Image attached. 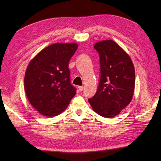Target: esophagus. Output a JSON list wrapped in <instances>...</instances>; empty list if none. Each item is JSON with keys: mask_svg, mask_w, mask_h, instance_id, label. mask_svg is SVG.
<instances>
[{"mask_svg": "<svg viewBox=\"0 0 161 161\" xmlns=\"http://www.w3.org/2000/svg\"><path fill=\"white\" fill-rule=\"evenodd\" d=\"M78 88H79V91H82L83 89H84V87L82 86H78Z\"/></svg>", "mask_w": 161, "mask_h": 161, "instance_id": "34e87169", "label": "esophagus"}]
</instances>
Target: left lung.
Here are the masks:
<instances>
[{
	"instance_id": "8db88e82",
	"label": "left lung",
	"mask_w": 161,
	"mask_h": 161,
	"mask_svg": "<svg viewBox=\"0 0 161 161\" xmlns=\"http://www.w3.org/2000/svg\"><path fill=\"white\" fill-rule=\"evenodd\" d=\"M94 47L100 55V79L96 93L88 100L95 112L110 118L119 114L132 100L134 66L128 54L114 41H101Z\"/></svg>"
}]
</instances>
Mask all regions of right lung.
<instances>
[{
	"label": "right lung",
	"mask_w": 161,
	"mask_h": 161,
	"mask_svg": "<svg viewBox=\"0 0 161 161\" xmlns=\"http://www.w3.org/2000/svg\"><path fill=\"white\" fill-rule=\"evenodd\" d=\"M77 43H54L33 58L24 79L30 103L41 114L53 117L62 113L76 94L70 84L68 64Z\"/></svg>",
	"instance_id": "obj_1"
}]
</instances>
